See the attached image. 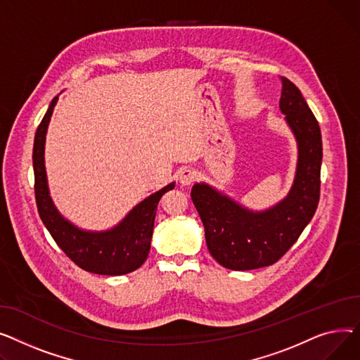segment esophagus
<instances>
[{"instance_id":"34e87169","label":"esophagus","mask_w":360,"mask_h":360,"mask_svg":"<svg viewBox=\"0 0 360 360\" xmlns=\"http://www.w3.org/2000/svg\"><path fill=\"white\" fill-rule=\"evenodd\" d=\"M196 179H198V173H196L195 168H192V167L183 168V170L180 172V174H179V180H180V183H181L183 186L192 184Z\"/></svg>"}]
</instances>
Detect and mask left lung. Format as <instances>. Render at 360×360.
Listing matches in <instances>:
<instances>
[{"label":"left lung","mask_w":360,"mask_h":360,"mask_svg":"<svg viewBox=\"0 0 360 360\" xmlns=\"http://www.w3.org/2000/svg\"><path fill=\"white\" fill-rule=\"evenodd\" d=\"M281 81L279 108L298 142L297 174L289 195L276 206L252 212L205 183L192 187L209 252L231 270L276 263L300 238L319 206L323 160L320 124L300 89L285 77Z\"/></svg>","instance_id":"obj_1"}]
</instances>
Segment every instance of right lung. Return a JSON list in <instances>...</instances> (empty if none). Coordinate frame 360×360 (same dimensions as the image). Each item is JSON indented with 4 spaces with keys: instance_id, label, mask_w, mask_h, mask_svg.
<instances>
[{
    "instance_id": "obj_1",
    "label": "right lung",
    "mask_w": 360,
    "mask_h": 360,
    "mask_svg": "<svg viewBox=\"0 0 360 360\" xmlns=\"http://www.w3.org/2000/svg\"><path fill=\"white\" fill-rule=\"evenodd\" d=\"M58 97L41 119L34 135L33 170L39 217L59 248L82 270L105 276H120L141 267L148 257L154 231L157 205L174 183L138 203L117 226L104 232L82 231L63 218L53 205L45 170V139Z\"/></svg>"
}]
</instances>
